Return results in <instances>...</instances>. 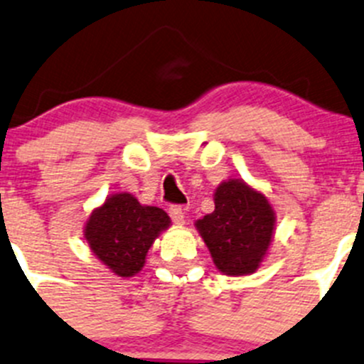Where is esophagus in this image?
Returning <instances> with one entry per match:
<instances>
[{"mask_svg": "<svg viewBox=\"0 0 364 364\" xmlns=\"http://www.w3.org/2000/svg\"><path fill=\"white\" fill-rule=\"evenodd\" d=\"M168 215H171L172 222L178 223V225H183V223H185V213H183L181 205H171V208H168Z\"/></svg>", "mask_w": 364, "mask_h": 364, "instance_id": "1", "label": "esophagus"}]
</instances>
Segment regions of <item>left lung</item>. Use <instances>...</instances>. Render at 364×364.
<instances>
[{
    "instance_id": "obj_1",
    "label": "left lung",
    "mask_w": 364,
    "mask_h": 364,
    "mask_svg": "<svg viewBox=\"0 0 364 364\" xmlns=\"http://www.w3.org/2000/svg\"><path fill=\"white\" fill-rule=\"evenodd\" d=\"M215 211L197 220V232L216 269L229 277L255 273L269 252L277 213L260 190L230 178L213 193Z\"/></svg>"
}]
</instances>
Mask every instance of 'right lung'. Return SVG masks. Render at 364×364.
Instances as JSON below:
<instances>
[{
    "label": "right lung",
    "instance_id": "right-lung-1",
    "mask_svg": "<svg viewBox=\"0 0 364 364\" xmlns=\"http://www.w3.org/2000/svg\"><path fill=\"white\" fill-rule=\"evenodd\" d=\"M168 227L171 218L164 209L141 204L128 192H117L91 211L84 240L107 269L130 278L144 267L149 248Z\"/></svg>",
    "mask_w": 364,
    "mask_h": 364
}]
</instances>
